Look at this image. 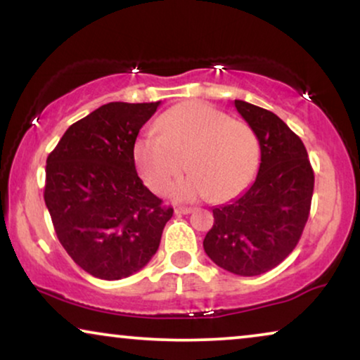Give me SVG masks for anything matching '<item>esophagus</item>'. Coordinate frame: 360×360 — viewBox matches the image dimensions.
Here are the masks:
<instances>
[{"label":"esophagus","mask_w":360,"mask_h":360,"mask_svg":"<svg viewBox=\"0 0 360 360\" xmlns=\"http://www.w3.org/2000/svg\"><path fill=\"white\" fill-rule=\"evenodd\" d=\"M193 210H194L193 207H176V209H174V212H176V214H179V215H181V214L186 215V214H191V212H193Z\"/></svg>","instance_id":"obj_1"}]
</instances>
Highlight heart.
I'll return each mask as SVG.
<instances>
[{"mask_svg": "<svg viewBox=\"0 0 360 360\" xmlns=\"http://www.w3.org/2000/svg\"><path fill=\"white\" fill-rule=\"evenodd\" d=\"M155 128L156 133H145L133 145V161L153 193H166L184 167L191 174L172 191L177 200L227 202L255 179L260 145L242 120L210 105L186 102L162 113Z\"/></svg>", "mask_w": 360, "mask_h": 360, "instance_id": "heart-1", "label": "heart"}]
</instances>
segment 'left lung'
<instances>
[{
  "label": "left lung",
  "instance_id": "1",
  "mask_svg": "<svg viewBox=\"0 0 360 360\" xmlns=\"http://www.w3.org/2000/svg\"><path fill=\"white\" fill-rule=\"evenodd\" d=\"M233 105L260 143V167L245 193L212 209L204 250L233 275L257 276L280 265L298 243L309 215L314 172L303 141L283 120L243 100Z\"/></svg>",
  "mask_w": 360,
  "mask_h": 360
}]
</instances>
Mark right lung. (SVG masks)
I'll list each match as a JSON object with an SVG mask.
<instances>
[{"instance_id": "obj_1", "label": "right lung", "mask_w": 360, "mask_h": 360, "mask_svg": "<svg viewBox=\"0 0 360 360\" xmlns=\"http://www.w3.org/2000/svg\"><path fill=\"white\" fill-rule=\"evenodd\" d=\"M161 102H110L70 124L47 156L44 200L57 238L95 278L122 280L155 255L172 207L133 161L141 127Z\"/></svg>"}]
</instances>
